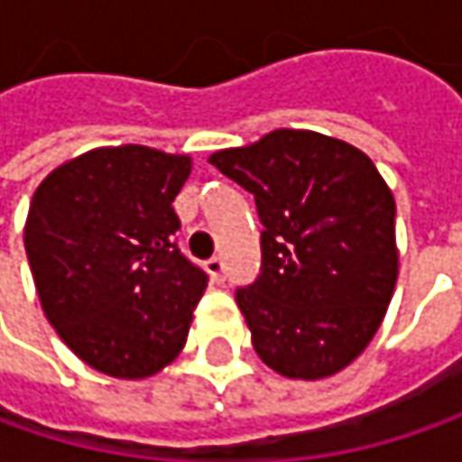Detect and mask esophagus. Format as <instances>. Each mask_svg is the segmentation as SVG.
<instances>
[{"instance_id": "esophagus-1", "label": "esophagus", "mask_w": 462, "mask_h": 462, "mask_svg": "<svg viewBox=\"0 0 462 462\" xmlns=\"http://www.w3.org/2000/svg\"><path fill=\"white\" fill-rule=\"evenodd\" d=\"M205 270H208V275L213 282H223L226 280V262L221 257H210L205 262Z\"/></svg>"}]
</instances>
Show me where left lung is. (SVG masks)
Listing matches in <instances>:
<instances>
[{
	"label": "left lung",
	"mask_w": 462,
	"mask_h": 462,
	"mask_svg": "<svg viewBox=\"0 0 462 462\" xmlns=\"http://www.w3.org/2000/svg\"><path fill=\"white\" fill-rule=\"evenodd\" d=\"M254 195L262 273L236 291L262 363L293 381L345 370L381 327L399 277L396 200L370 156L280 128L208 159Z\"/></svg>",
	"instance_id": "1"
}]
</instances>
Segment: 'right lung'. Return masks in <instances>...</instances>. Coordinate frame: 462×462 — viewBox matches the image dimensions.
<instances>
[{
	"mask_svg": "<svg viewBox=\"0 0 462 462\" xmlns=\"http://www.w3.org/2000/svg\"><path fill=\"white\" fill-rule=\"evenodd\" d=\"M192 159L149 146L92 149L38 185L25 252L45 319L99 373L138 381L187 342L208 275L177 249L174 198Z\"/></svg>",
	"mask_w": 462,
	"mask_h": 462,
	"instance_id": "obj_1",
	"label": "right lung"
}]
</instances>
